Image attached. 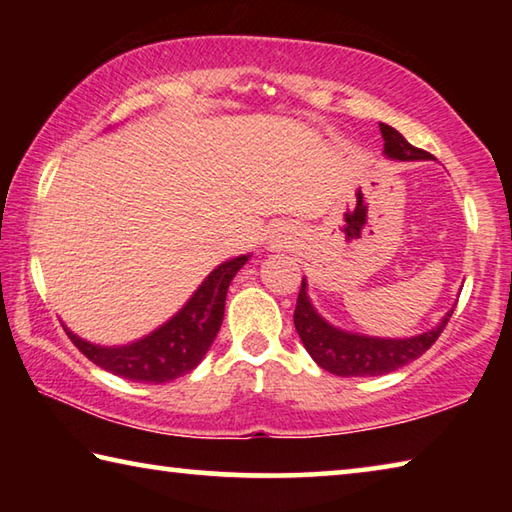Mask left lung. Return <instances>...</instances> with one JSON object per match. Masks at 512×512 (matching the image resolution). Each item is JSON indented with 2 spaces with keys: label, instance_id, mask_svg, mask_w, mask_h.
Returning a JSON list of instances; mask_svg holds the SVG:
<instances>
[{
  "label": "left lung",
  "instance_id": "left-lung-1",
  "mask_svg": "<svg viewBox=\"0 0 512 512\" xmlns=\"http://www.w3.org/2000/svg\"><path fill=\"white\" fill-rule=\"evenodd\" d=\"M379 131L381 137H384V153L388 158H431L427 151L406 142L402 133H397L393 126L379 124ZM452 314L454 309L449 311L438 327H433L420 336H413V339H370V336L348 334L327 325L325 320L316 314L314 307H311L305 291V280H302L296 311H293V325L298 329L302 345H305L307 352L323 370L339 377H375L386 375V372H393L406 366V363L422 357V354L438 341V336L443 334V329L449 323Z\"/></svg>",
  "mask_w": 512,
  "mask_h": 512
}]
</instances>
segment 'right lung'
Here are the masks:
<instances>
[{
  "mask_svg": "<svg viewBox=\"0 0 512 512\" xmlns=\"http://www.w3.org/2000/svg\"><path fill=\"white\" fill-rule=\"evenodd\" d=\"M246 262L248 257L244 255L214 268L192 300L169 323L137 343L124 348H101L79 339L69 329L65 332L79 352L112 375L142 384H164L194 370L210 350L223 323L225 296L232 277Z\"/></svg>",
  "mask_w": 512,
  "mask_h": 512,
  "instance_id": "right-lung-1",
  "label": "right lung"
}]
</instances>
